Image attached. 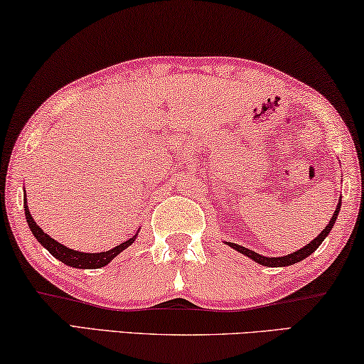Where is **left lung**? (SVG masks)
Here are the masks:
<instances>
[{"mask_svg":"<svg viewBox=\"0 0 364 364\" xmlns=\"http://www.w3.org/2000/svg\"><path fill=\"white\" fill-rule=\"evenodd\" d=\"M340 204H341V199L338 200L337 209H335V213H333V217H332V219H330V222L327 224V227H325V229L321 232V234H318L316 238H314V240H312L311 243H307L306 247L301 248V250H297V252L291 253V255H286V257L268 258V257H262V255L255 253L253 250H248V248H245V247L237 245V243L227 242V245H230V247L234 248V250H237V252H240V253H243V255H247L248 258H252L253 262H257V263H259V264H263V267H271V268H273V267H289V264H294V263H297V262H301V259L307 258L309 255H311V253H314V252L317 250L318 245H321V243L323 242V238L330 234V230H332V227H333V224H335V220H337V215H338V213H340Z\"/></svg>","mask_w":364,"mask_h":364,"instance_id":"left-lung-1","label":"left lung"}]
</instances>
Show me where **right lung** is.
<instances>
[{"label":"right lung","mask_w":364,"mask_h":364,"mask_svg":"<svg viewBox=\"0 0 364 364\" xmlns=\"http://www.w3.org/2000/svg\"><path fill=\"white\" fill-rule=\"evenodd\" d=\"M24 210H26L27 224H29L31 230H32V235H34L37 240L41 242V245L46 247L47 250L50 252L57 259H60L62 263L68 264V267H73V268L93 269V268L106 267V264L109 263L114 257H117V255L121 253L122 250H126V248L129 245H132L134 240H135V235H134L132 238H129V240L122 242L121 245L114 247L112 250L101 252V253L77 252V250H72V248H67L65 245H62V243H58L57 240H53L52 237H48L46 232H43L41 227L36 224V220L32 219L29 209H27V200H24Z\"/></svg>","instance_id":"right-lung-1"}]
</instances>
